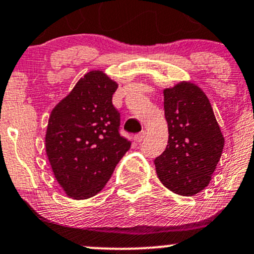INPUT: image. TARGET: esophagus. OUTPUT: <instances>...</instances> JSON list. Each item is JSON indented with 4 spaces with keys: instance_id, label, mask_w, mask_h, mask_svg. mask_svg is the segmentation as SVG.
I'll list each match as a JSON object with an SVG mask.
<instances>
[{
    "instance_id": "34e87169",
    "label": "esophagus",
    "mask_w": 254,
    "mask_h": 254,
    "mask_svg": "<svg viewBox=\"0 0 254 254\" xmlns=\"http://www.w3.org/2000/svg\"><path fill=\"white\" fill-rule=\"evenodd\" d=\"M146 130H142L141 133H139V134H135V135H134V141L135 142H141L142 140H144L145 138H146Z\"/></svg>"
}]
</instances>
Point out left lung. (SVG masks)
<instances>
[{
    "label": "left lung",
    "instance_id": "obj_1",
    "mask_svg": "<svg viewBox=\"0 0 254 254\" xmlns=\"http://www.w3.org/2000/svg\"><path fill=\"white\" fill-rule=\"evenodd\" d=\"M163 94L169 141L154 160L157 176L170 191L193 196L209 184L225 138L207 95L195 83L182 80Z\"/></svg>",
    "mask_w": 254,
    "mask_h": 254
}]
</instances>
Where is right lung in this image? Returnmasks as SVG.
I'll list each match as a JSON object with an SVG mask.
<instances>
[{"label":"right lung","mask_w":254,"mask_h":254,"mask_svg":"<svg viewBox=\"0 0 254 254\" xmlns=\"http://www.w3.org/2000/svg\"><path fill=\"white\" fill-rule=\"evenodd\" d=\"M119 84L103 71L80 78L51 112L45 146L53 174L70 198L97 195L129 150L112 97Z\"/></svg>","instance_id":"add662e5"}]
</instances>
